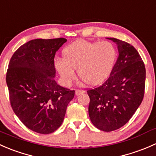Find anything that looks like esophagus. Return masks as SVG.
Wrapping results in <instances>:
<instances>
[{"instance_id":"34e87169","label":"esophagus","mask_w":156,"mask_h":156,"mask_svg":"<svg viewBox=\"0 0 156 156\" xmlns=\"http://www.w3.org/2000/svg\"><path fill=\"white\" fill-rule=\"evenodd\" d=\"M84 93V90H75V95L78 96L80 95V94H82Z\"/></svg>"}]
</instances>
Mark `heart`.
<instances>
[{
	"instance_id": "1",
	"label": "heart",
	"mask_w": 156,
	"mask_h": 156,
	"mask_svg": "<svg viewBox=\"0 0 156 156\" xmlns=\"http://www.w3.org/2000/svg\"><path fill=\"white\" fill-rule=\"evenodd\" d=\"M62 59L55 60V67L66 84L75 78V69L84 82L97 85L111 73L117 57L114 45L108 41L91 42L78 40L67 45L62 51Z\"/></svg>"
}]
</instances>
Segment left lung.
<instances>
[{
    "mask_svg": "<svg viewBox=\"0 0 156 156\" xmlns=\"http://www.w3.org/2000/svg\"><path fill=\"white\" fill-rule=\"evenodd\" d=\"M117 44L119 56L108 79L87 91L90 119L97 128L113 131L125 125L144 99L146 69L139 53L131 44L108 37Z\"/></svg>",
    "mask_w": 156,
    "mask_h": 156,
    "instance_id": "left-lung-1",
    "label": "left lung"
}]
</instances>
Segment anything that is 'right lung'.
Masks as SVG:
<instances>
[{
    "label": "right lung",
    "instance_id": "obj_1",
    "mask_svg": "<svg viewBox=\"0 0 156 156\" xmlns=\"http://www.w3.org/2000/svg\"><path fill=\"white\" fill-rule=\"evenodd\" d=\"M63 37L34 39L22 45L11 57L6 81L14 113L30 130L48 134L57 130L75 90L55 81L56 52Z\"/></svg>",
    "mask_w": 156,
    "mask_h": 156
}]
</instances>
